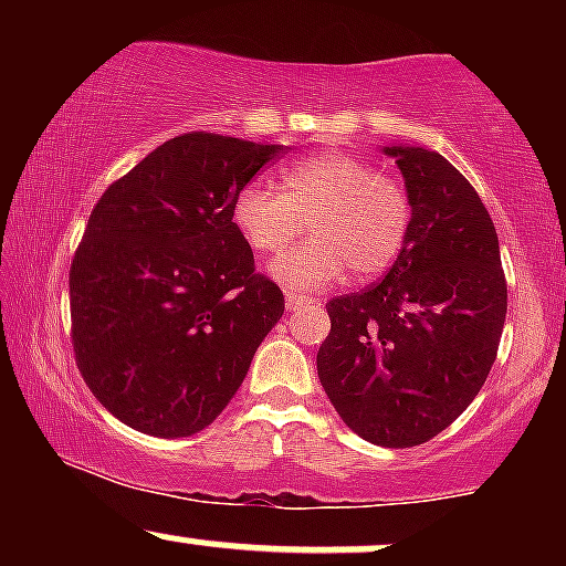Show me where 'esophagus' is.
<instances>
[{
  "label": "esophagus",
  "instance_id": "34e87169",
  "mask_svg": "<svg viewBox=\"0 0 566 566\" xmlns=\"http://www.w3.org/2000/svg\"><path fill=\"white\" fill-rule=\"evenodd\" d=\"M308 303H314V301H311L308 295H303V292H292V290L284 292V305H287V311L305 308Z\"/></svg>",
  "mask_w": 566,
  "mask_h": 566
}]
</instances>
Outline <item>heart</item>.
Returning a JSON list of instances; mask_svg holds the SVG:
<instances>
[{
    "label": "heart",
    "instance_id": "obj_1",
    "mask_svg": "<svg viewBox=\"0 0 566 566\" xmlns=\"http://www.w3.org/2000/svg\"><path fill=\"white\" fill-rule=\"evenodd\" d=\"M233 226L252 252L274 255L303 233L314 239L271 263V276L287 287L319 290L350 274L367 279L388 271L407 244L412 207L399 178L367 159L322 151L279 170V191L250 184L233 199Z\"/></svg>",
    "mask_w": 566,
    "mask_h": 566
}]
</instances>
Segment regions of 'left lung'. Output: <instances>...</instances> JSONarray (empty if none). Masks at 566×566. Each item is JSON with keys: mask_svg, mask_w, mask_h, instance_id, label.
<instances>
[{"mask_svg": "<svg viewBox=\"0 0 566 566\" xmlns=\"http://www.w3.org/2000/svg\"><path fill=\"white\" fill-rule=\"evenodd\" d=\"M407 184V244L365 292L327 303L316 354L324 394L350 431L415 447L463 415L490 375L509 284L497 231L465 175L441 154L386 148Z\"/></svg>", "mask_w": 566, "mask_h": 566, "instance_id": "left-lung-1", "label": "left lung"}]
</instances>
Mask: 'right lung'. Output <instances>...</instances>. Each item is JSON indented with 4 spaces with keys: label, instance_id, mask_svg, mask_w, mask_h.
Wrapping results in <instances>:
<instances>
[{
    "label": "right lung",
    "instance_id": "add662e5",
    "mask_svg": "<svg viewBox=\"0 0 566 566\" xmlns=\"http://www.w3.org/2000/svg\"><path fill=\"white\" fill-rule=\"evenodd\" d=\"M282 151L178 135L90 212L69 274L71 346L95 399L135 431L175 439L210 426L284 314L231 216Z\"/></svg>",
    "mask_w": 566,
    "mask_h": 566
}]
</instances>
